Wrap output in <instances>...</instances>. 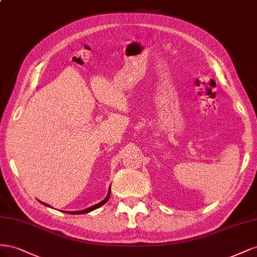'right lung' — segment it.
<instances>
[{
    "label": "right lung",
    "instance_id": "right-lung-1",
    "mask_svg": "<svg viewBox=\"0 0 257 257\" xmlns=\"http://www.w3.org/2000/svg\"><path fill=\"white\" fill-rule=\"evenodd\" d=\"M111 189V188H109ZM109 195H111V190H108V194H107V196H106V198L104 200H102L101 202H99V203H97V204H94V206H92V207H90V208H88V209H85V210H82V211H74V212H65V213H70V214H83V213H88V212H90V211H93V210H96V209H98V208H100L101 206H103L104 203H106L107 202V200H108V198H109ZM42 202V201H41ZM44 206H47V207H50L49 204H47V203H45V202H42Z\"/></svg>",
    "mask_w": 257,
    "mask_h": 257
}]
</instances>
